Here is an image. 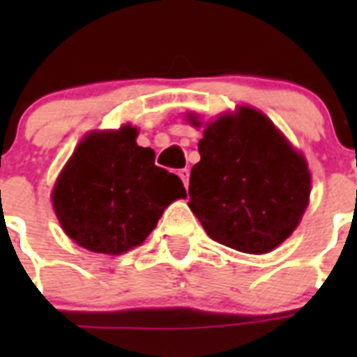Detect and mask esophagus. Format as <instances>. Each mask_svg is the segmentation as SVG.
Instances as JSON below:
<instances>
[{"label":"esophagus","instance_id":"34e87169","mask_svg":"<svg viewBox=\"0 0 357 357\" xmlns=\"http://www.w3.org/2000/svg\"><path fill=\"white\" fill-rule=\"evenodd\" d=\"M178 176L182 178V182H184V185L188 188L189 184V169H178Z\"/></svg>","mask_w":357,"mask_h":357}]
</instances>
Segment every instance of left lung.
I'll return each mask as SVG.
<instances>
[{
	"label": "left lung",
	"instance_id": "obj_1",
	"mask_svg": "<svg viewBox=\"0 0 357 357\" xmlns=\"http://www.w3.org/2000/svg\"><path fill=\"white\" fill-rule=\"evenodd\" d=\"M195 127L202 123L189 116ZM189 176V209L214 241L266 254L301 223L311 173L270 119L250 107L209 123Z\"/></svg>",
	"mask_w": 357,
	"mask_h": 357
}]
</instances>
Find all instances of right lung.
<instances>
[{
  "label": "right lung",
  "mask_w": 357,
  "mask_h": 357,
  "mask_svg": "<svg viewBox=\"0 0 357 357\" xmlns=\"http://www.w3.org/2000/svg\"><path fill=\"white\" fill-rule=\"evenodd\" d=\"M137 128L93 132L77 146L53 188L62 229L96 254L119 255L155 229L164 209L185 197L175 173L155 166V151L135 143Z\"/></svg>",
  "instance_id": "1"
}]
</instances>
